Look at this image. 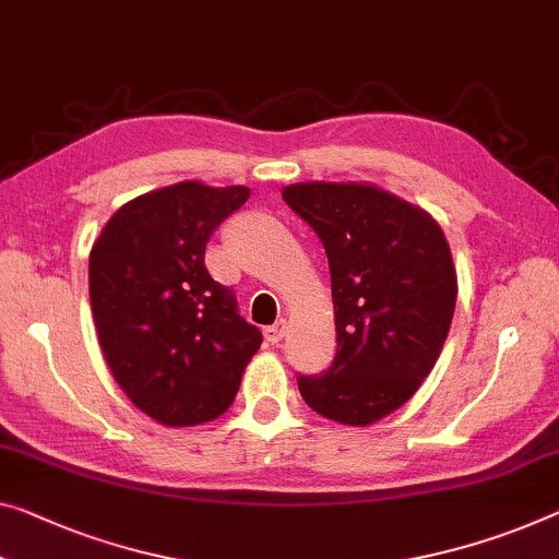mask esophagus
Wrapping results in <instances>:
<instances>
[{
  "label": "esophagus",
  "mask_w": 559,
  "mask_h": 559,
  "mask_svg": "<svg viewBox=\"0 0 559 559\" xmlns=\"http://www.w3.org/2000/svg\"><path fill=\"white\" fill-rule=\"evenodd\" d=\"M285 334H287V320H280V322H274L272 328L264 330V340H267L270 345H277V342H282Z\"/></svg>",
  "instance_id": "34e87169"
}]
</instances>
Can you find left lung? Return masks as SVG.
I'll use <instances>...</instances> for the list:
<instances>
[{
	"instance_id": "8db88e82",
	"label": "left lung",
	"mask_w": 559,
	"mask_h": 559,
	"mask_svg": "<svg viewBox=\"0 0 559 559\" xmlns=\"http://www.w3.org/2000/svg\"><path fill=\"white\" fill-rule=\"evenodd\" d=\"M285 200L322 239L330 260L337 355L299 377L317 415L367 427L419 390L448 340L457 272L437 219L369 182H299Z\"/></svg>"
}]
</instances>
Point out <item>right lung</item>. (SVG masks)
<instances>
[{
  "instance_id": "add662e5",
  "label": "right lung",
  "mask_w": 559,
  "mask_h": 559,
  "mask_svg": "<svg viewBox=\"0 0 559 559\" xmlns=\"http://www.w3.org/2000/svg\"><path fill=\"white\" fill-rule=\"evenodd\" d=\"M250 187L177 182L122 204L90 252L102 355L132 405L165 427L225 415L262 332L210 277L204 247Z\"/></svg>"
}]
</instances>
